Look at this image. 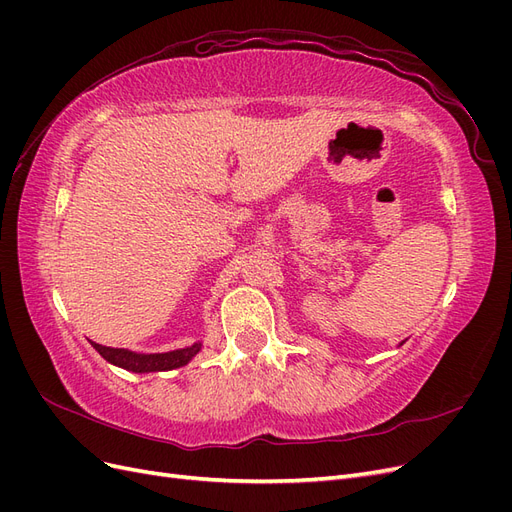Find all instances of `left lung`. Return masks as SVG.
I'll return each mask as SVG.
<instances>
[{"mask_svg":"<svg viewBox=\"0 0 512 512\" xmlns=\"http://www.w3.org/2000/svg\"><path fill=\"white\" fill-rule=\"evenodd\" d=\"M401 344H404V342H401ZM401 344H399V346H401Z\"/></svg>","mask_w":512,"mask_h":512,"instance_id":"obj_1","label":"left lung"}]
</instances>
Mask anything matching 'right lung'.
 Here are the masks:
<instances>
[{
  "label": "right lung",
  "mask_w": 512,
  "mask_h": 512,
  "mask_svg": "<svg viewBox=\"0 0 512 512\" xmlns=\"http://www.w3.org/2000/svg\"><path fill=\"white\" fill-rule=\"evenodd\" d=\"M104 361H108L115 367L134 371V374H149V371H170L188 365L194 356L203 348V344L196 342L188 348H179V350H170V352H156V354H141V352H132L126 348H111V346H102L91 342Z\"/></svg>",
  "instance_id": "1"
}]
</instances>
